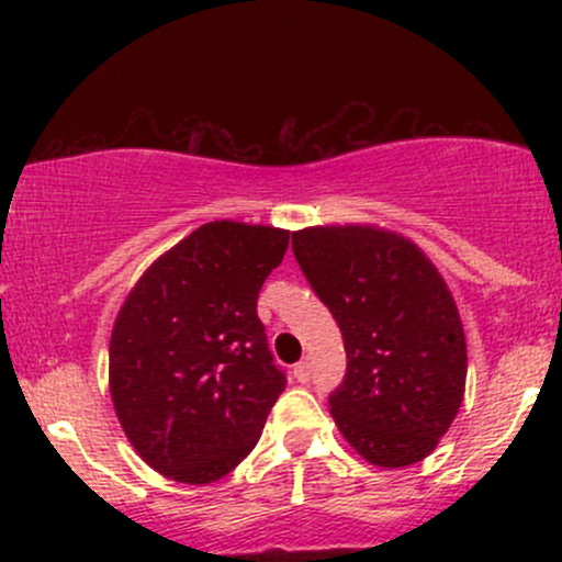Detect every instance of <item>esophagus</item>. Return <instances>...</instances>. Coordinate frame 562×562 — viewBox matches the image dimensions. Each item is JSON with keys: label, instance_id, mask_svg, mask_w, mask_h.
Wrapping results in <instances>:
<instances>
[{"label": "esophagus", "instance_id": "34e87169", "mask_svg": "<svg viewBox=\"0 0 562 562\" xmlns=\"http://www.w3.org/2000/svg\"><path fill=\"white\" fill-rule=\"evenodd\" d=\"M293 375L299 383H308V378H312V362H308V359H301V362L293 367Z\"/></svg>", "mask_w": 562, "mask_h": 562}]
</instances>
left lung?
I'll use <instances>...</instances> for the list:
<instances>
[{
  "label": "left lung",
  "instance_id": "8db88e82",
  "mask_svg": "<svg viewBox=\"0 0 562 562\" xmlns=\"http://www.w3.org/2000/svg\"><path fill=\"white\" fill-rule=\"evenodd\" d=\"M303 277L344 335L346 375L327 402L367 462L428 457L460 412L468 348L447 282L417 245L375 227L293 232Z\"/></svg>",
  "mask_w": 562,
  "mask_h": 562
}]
</instances>
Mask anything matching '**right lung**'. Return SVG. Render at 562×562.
<instances>
[{"label":"right lung","instance_id":"add662e5","mask_svg":"<svg viewBox=\"0 0 562 562\" xmlns=\"http://www.w3.org/2000/svg\"><path fill=\"white\" fill-rule=\"evenodd\" d=\"M290 232L203 224L139 277L111 335L115 415L142 460L179 483H211L259 441L285 370L256 314Z\"/></svg>","mask_w":562,"mask_h":562}]
</instances>
